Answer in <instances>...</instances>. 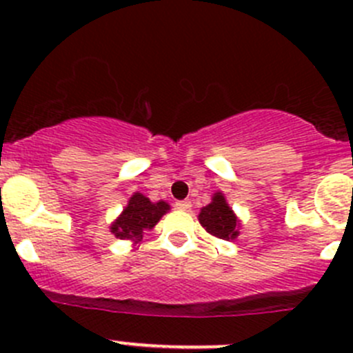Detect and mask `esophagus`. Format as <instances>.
I'll return each instance as SVG.
<instances>
[{
  "label": "esophagus",
  "mask_w": 353,
  "mask_h": 353,
  "mask_svg": "<svg viewBox=\"0 0 353 353\" xmlns=\"http://www.w3.org/2000/svg\"><path fill=\"white\" fill-rule=\"evenodd\" d=\"M176 208L177 210H183V212H190V210H191V203L186 201V199H184V201H176Z\"/></svg>",
  "instance_id": "34e87169"
}]
</instances>
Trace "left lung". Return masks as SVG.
Segmentation results:
<instances>
[{
  "label": "left lung",
  "instance_id": "left-lung-1",
  "mask_svg": "<svg viewBox=\"0 0 353 353\" xmlns=\"http://www.w3.org/2000/svg\"><path fill=\"white\" fill-rule=\"evenodd\" d=\"M198 220L205 227L206 232L219 237V239L229 241L239 236V220H237L232 208L227 205L225 196L220 191L213 194L212 203L203 206Z\"/></svg>",
  "mask_w": 353,
  "mask_h": 353
}]
</instances>
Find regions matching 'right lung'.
<instances>
[{
    "instance_id": "add662e5",
    "label": "right lung",
    "mask_w": 353,
    "mask_h": 353,
    "mask_svg": "<svg viewBox=\"0 0 353 353\" xmlns=\"http://www.w3.org/2000/svg\"><path fill=\"white\" fill-rule=\"evenodd\" d=\"M170 206L165 201L152 203L141 193H134L128 201L126 208L110 225V232L119 239H130L138 243L143 237L145 230L154 229L162 215H165Z\"/></svg>"
}]
</instances>
